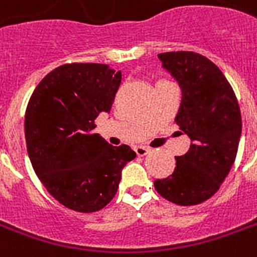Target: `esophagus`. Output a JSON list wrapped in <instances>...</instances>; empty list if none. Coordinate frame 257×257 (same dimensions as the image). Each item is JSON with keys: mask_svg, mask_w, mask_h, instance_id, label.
<instances>
[{"mask_svg": "<svg viewBox=\"0 0 257 257\" xmlns=\"http://www.w3.org/2000/svg\"><path fill=\"white\" fill-rule=\"evenodd\" d=\"M135 151H136L137 156H146V155L150 152V150H148L147 147H142V146L136 147V148H135Z\"/></svg>", "mask_w": 257, "mask_h": 257, "instance_id": "obj_1", "label": "esophagus"}]
</instances>
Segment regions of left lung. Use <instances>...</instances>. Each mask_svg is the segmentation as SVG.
<instances>
[{"label":"left lung","mask_w":257,"mask_h":257,"mask_svg":"<svg viewBox=\"0 0 257 257\" xmlns=\"http://www.w3.org/2000/svg\"><path fill=\"white\" fill-rule=\"evenodd\" d=\"M158 58L181 86L175 122L193 143L187 154L175 158L172 175L155 181V189L175 205H198L217 193L236 160L240 106L220 68L202 55L176 51Z\"/></svg>","instance_id":"left-lung-1"}]
</instances>
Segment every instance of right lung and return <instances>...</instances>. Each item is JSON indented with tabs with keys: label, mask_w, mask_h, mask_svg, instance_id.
<instances>
[{
	"label": "right lung",
	"mask_w": 257,
	"mask_h": 257,
	"mask_svg": "<svg viewBox=\"0 0 257 257\" xmlns=\"http://www.w3.org/2000/svg\"><path fill=\"white\" fill-rule=\"evenodd\" d=\"M121 71L101 63H67L47 74L25 111V142L32 167L58 202L94 213L114 198L121 171L136 158L129 146L113 147L95 120L109 113Z\"/></svg>",
	"instance_id": "add662e5"
}]
</instances>
